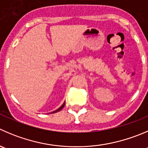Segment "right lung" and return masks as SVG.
<instances>
[{
    "label": "right lung",
    "instance_id": "1",
    "mask_svg": "<svg viewBox=\"0 0 148 148\" xmlns=\"http://www.w3.org/2000/svg\"><path fill=\"white\" fill-rule=\"evenodd\" d=\"M64 106H65V102H64V104H63L62 106H61V107L59 108H58V109H57V110H55V111H53V112H52V114H54V113H56V112H58V111H60V110H61V109H62L64 107Z\"/></svg>",
    "mask_w": 148,
    "mask_h": 148
}]
</instances>
